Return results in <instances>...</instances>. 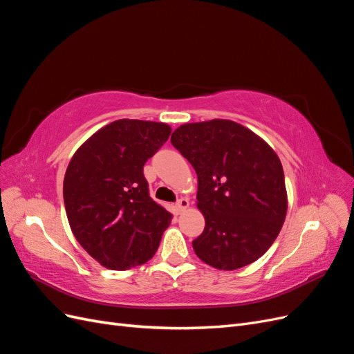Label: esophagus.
Listing matches in <instances>:
<instances>
[{
    "label": "esophagus",
    "mask_w": 354,
    "mask_h": 354,
    "mask_svg": "<svg viewBox=\"0 0 354 354\" xmlns=\"http://www.w3.org/2000/svg\"><path fill=\"white\" fill-rule=\"evenodd\" d=\"M189 208V199L187 198H180L177 202H176V209L177 212H183Z\"/></svg>",
    "instance_id": "1"
}]
</instances>
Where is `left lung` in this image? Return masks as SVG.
<instances>
[{"instance_id": "left-lung-1", "label": "left lung", "mask_w": 354, "mask_h": 354, "mask_svg": "<svg viewBox=\"0 0 354 354\" xmlns=\"http://www.w3.org/2000/svg\"><path fill=\"white\" fill-rule=\"evenodd\" d=\"M171 143L198 174L205 229L192 245L218 270L259 260L279 234L288 196L279 156L260 136L229 120L180 125Z\"/></svg>"}]
</instances>
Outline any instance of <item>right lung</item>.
<instances>
[{
    "mask_svg": "<svg viewBox=\"0 0 354 354\" xmlns=\"http://www.w3.org/2000/svg\"><path fill=\"white\" fill-rule=\"evenodd\" d=\"M171 134L164 122L118 120L73 153L63 199L73 236L106 269L127 270L156 252L171 212L149 196L143 165Z\"/></svg>",
    "mask_w": 354,
    "mask_h": 354,
    "instance_id": "add662e5",
    "label": "right lung"
}]
</instances>
